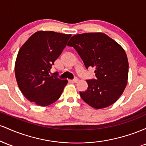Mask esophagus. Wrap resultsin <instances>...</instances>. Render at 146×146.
Masks as SVG:
<instances>
[{
	"label": "esophagus",
	"instance_id": "obj_1",
	"mask_svg": "<svg viewBox=\"0 0 146 146\" xmlns=\"http://www.w3.org/2000/svg\"><path fill=\"white\" fill-rule=\"evenodd\" d=\"M78 81H79L78 78H75L73 79V80H71V82H73V83H77V82H78Z\"/></svg>",
	"mask_w": 146,
	"mask_h": 146
}]
</instances>
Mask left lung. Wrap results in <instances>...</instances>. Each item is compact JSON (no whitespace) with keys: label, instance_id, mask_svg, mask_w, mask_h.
Instances as JSON below:
<instances>
[{"label":"left lung","instance_id":"obj_1","mask_svg":"<svg viewBox=\"0 0 146 146\" xmlns=\"http://www.w3.org/2000/svg\"><path fill=\"white\" fill-rule=\"evenodd\" d=\"M67 45L76 50L86 68H95L96 80H86L88 88L80 92L82 99L95 109L115 103L128 78V58L121 45L100 32L75 35Z\"/></svg>","mask_w":146,"mask_h":146}]
</instances>
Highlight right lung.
Listing matches in <instances>:
<instances>
[{
	"label": "right lung",
	"mask_w": 146,
	"mask_h": 146,
	"mask_svg": "<svg viewBox=\"0 0 146 146\" xmlns=\"http://www.w3.org/2000/svg\"><path fill=\"white\" fill-rule=\"evenodd\" d=\"M71 36L39 31L20 48L15 63V75L20 90L30 102L46 106L60 98L68 81L49 73Z\"/></svg>",
	"instance_id": "right-lung-1"
}]
</instances>
